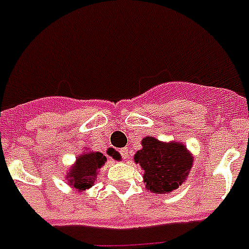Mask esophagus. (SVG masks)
Listing matches in <instances>:
<instances>
[{
    "label": "esophagus",
    "instance_id": "34e87169",
    "mask_svg": "<svg viewBox=\"0 0 249 249\" xmlns=\"http://www.w3.org/2000/svg\"><path fill=\"white\" fill-rule=\"evenodd\" d=\"M120 154H121V156L124 158V159H129V155H130V154H129V148L128 147L121 148Z\"/></svg>",
    "mask_w": 249,
    "mask_h": 249
}]
</instances>
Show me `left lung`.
<instances>
[{
    "instance_id": "1",
    "label": "left lung",
    "mask_w": 249,
    "mask_h": 249,
    "mask_svg": "<svg viewBox=\"0 0 249 249\" xmlns=\"http://www.w3.org/2000/svg\"><path fill=\"white\" fill-rule=\"evenodd\" d=\"M141 143L142 148L134 155V161L143 170L146 189L154 194L178 189L193 168V155L186 146L176 141L165 143L154 137H146Z\"/></svg>"
}]
</instances>
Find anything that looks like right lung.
I'll list each match as a JSON object with an SVG mask.
<instances>
[{
  "label": "right lung",
  "instance_id": "right-lung-1",
  "mask_svg": "<svg viewBox=\"0 0 249 249\" xmlns=\"http://www.w3.org/2000/svg\"><path fill=\"white\" fill-rule=\"evenodd\" d=\"M107 155L112 156L115 160L121 159L120 154L115 151L113 148L107 150ZM106 161H107V158L102 152H84L83 155H80L76 159L75 165L70 168L67 176H66L68 178L70 186L79 190L81 193L84 190L90 189L97 178L98 169L105 165Z\"/></svg>",
  "mask_w": 249,
  "mask_h": 249
}]
</instances>
